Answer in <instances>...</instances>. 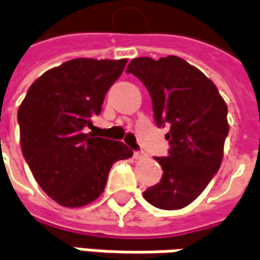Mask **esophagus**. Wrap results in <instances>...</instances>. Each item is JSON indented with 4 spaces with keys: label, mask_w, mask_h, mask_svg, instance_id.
Listing matches in <instances>:
<instances>
[{
    "label": "esophagus",
    "mask_w": 260,
    "mask_h": 260,
    "mask_svg": "<svg viewBox=\"0 0 260 260\" xmlns=\"http://www.w3.org/2000/svg\"><path fill=\"white\" fill-rule=\"evenodd\" d=\"M145 155H143V152H135L133 153V158H136V159H140V158H143Z\"/></svg>",
    "instance_id": "34e87169"
}]
</instances>
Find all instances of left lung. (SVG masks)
<instances>
[{
  "label": "left lung",
  "mask_w": 260,
  "mask_h": 260,
  "mask_svg": "<svg viewBox=\"0 0 260 260\" xmlns=\"http://www.w3.org/2000/svg\"><path fill=\"white\" fill-rule=\"evenodd\" d=\"M125 73L135 74L148 89L156 125H170L168 156H155L162 178L143 191V198L159 209H181L221 167L230 130L227 105L212 80L175 55L132 59Z\"/></svg>",
  "instance_id": "1"
}]
</instances>
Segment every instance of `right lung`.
<instances>
[{
    "label": "right lung",
    "mask_w": 260,
    "mask_h": 260,
    "mask_svg": "<svg viewBox=\"0 0 260 260\" xmlns=\"http://www.w3.org/2000/svg\"><path fill=\"white\" fill-rule=\"evenodd\" d=\"M125 64V58L67 61L36 79L19 107L23 156L38 184L61 206L98 199L112 164L133 155L123 142L88 132Z\"/></svg>",
    "instance_id": "obj_1"
}]
</instances>
